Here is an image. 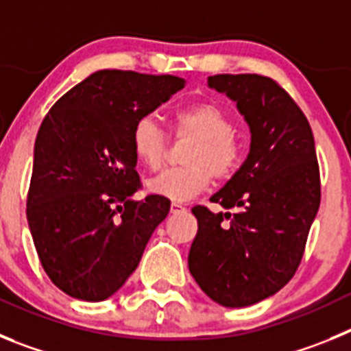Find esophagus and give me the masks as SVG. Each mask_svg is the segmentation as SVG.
<instances>
[{
  "mask_svg": "<svg viewBox=\"0 0 351 351\" xmlns=\"http://www.w3.org/2000/svg\"><path fill=\"white\" fill-rule=\"evenodd\" d=\"M184 210V206H182L181 202H178V200H173L172 204H170V213L176 214V213H182Z\"/></svg>",
  "mask_w": 351,
  "mask_h": 351,
  "instance_id": "1",
  "label": "esophagus"
}]
</instances>
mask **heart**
<instances>
[{"instance_id":"b5f03b06","label":"heart","mask_w":351,"mask_h":351,"mask_svg":"<svg viewBox=\"0 0 351 351\" xmlns=\"http://www.w3.org/2000/svg\"><path fill=\"white\" fill-rule=\"evenodd\" d=\"M176 137L195 138L186 153L188 165L169 169L149 179L154 195L186 200L206 190L210 179H230L243 160V144L235 135L230 116L210 101L188 105L172 116ZM133 151L147 169L158 170L167 158L169 137L153 117H142L133 128Z\"/></svg>"}]
</instances>
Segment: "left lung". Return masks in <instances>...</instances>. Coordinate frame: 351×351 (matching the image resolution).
Masks as SVG:
<instances>
[{
    "label": "left lung",
    "mask_w": 351,
    "mask_h": 351,
    "mask_svg": "<svg viewBox=\"0 0 351 351\" xmlns=\"http://www.w3.org/2000/svg\"><path fill=\"white\" fill-rule=\"evenodd\" d=\"M209 86L237 104L251 147L210 197L226 213L191 209L198 232L188 265L214 302L244 308L274 295L299 269L320 207V169L308 119L274 79L221 73Z\"/></svg>",
    "instance_id": "8db88e82"
}]
</instances>
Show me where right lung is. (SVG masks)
<instances>
[{
	"label": "right lung",
	"mask_w": 351,
	"mask_h": 351,
	"mask_svg": "<svg viewBox=\"0 0 351 351\" xmlns=\"http://www.w3.org/2000/svg\"><path fill=\"white\" fill-rule=\"evenodd\" d=\"M176 75L100 70L43 117L27 191V223L49 280L73 299L114 295L142 258L170 200L147 195L133 151L142 117L184 88Z\"/></svg>",
	"instance_id": "1"
}]
</instances>
